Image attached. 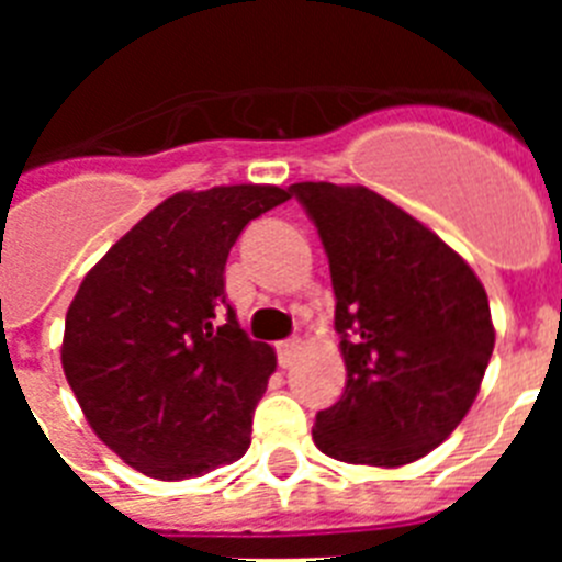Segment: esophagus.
I'll list each match as a JSON object with an SVG mask.
<instances>
[{"label":"esophagus","mask_w":562,"mask_h":562,"mask_svg":"<svg viewBox=\"0 0 562 562\" xmlns=\"http://www.w3.org/2000/svg\"><path fill=\"white\" fill-rule=\"evenodd\" d=\"M297 349H301V340H297V337H290V340L278 342V346H276L278 366H284V369H290L292 362H295V357H297Z\"/></svg>","instance_id":"1"}]
</instances>
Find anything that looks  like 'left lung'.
I'll return each mask as SVG.
<instances>
[{
	"label": "left lung",
	"instance_id": "obj_1",
	"mask_svg": "<svg viewBox=\"0 0 562 562\" xmlns=\"http://www.w3.org/2000/svg\"><path fill=\"white\" fill-rule=\"evenodd\" d=\"M329 258L346 389L312 439L349 464L400 467L448 439L493 357L490 301L434 231L362 186L295 182Z\"/></svg>",
	"mask_w": 562,
	"mask_h": 562
}]
</instances>
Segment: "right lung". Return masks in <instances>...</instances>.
Returning a JSON list of instances; mask_svg holds the SVG:
<instances>
[{"label":"right lung","mask_w":562,"mask_h":562,"mask_svg":"<svg viewBox=\"0 0 562 562\" xmlns=\"http://www.w3.org/2000/svg\"><path fill=\"white\" fill-rule=\"evenodd\" d=\"M286 200L276 186L173 193L78 286L64 374L98 439L143 475L196 479L250 448L276 351L238 326L225 265L241 231Z\"/></svg>","instance_id":"1"}]
</instances>
